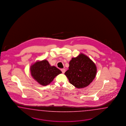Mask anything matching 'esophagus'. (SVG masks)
Segmentation results:
<instances>
[{
  "label": "esophagus",
  "instance_id": "obj_1",
  "mask_svg": "<svg viewBox=\"0 0 126 126\" xmlns=\"http://www.w3.org/2000/svg\"><path fill=\"white\" fill-rule=\"evenodd\" d=\"M61 71L62 73H65V69L64 68L61 69Z\"/></svg>",
  "mask_w": 126,
  "mask_h": 126
}]
</instances>
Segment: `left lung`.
<instances>
[{
    "label": "left lung",
    "instance_id": "8db88e82",
    "mask_svg": "<svg viewBox=\"0 0 126 126\" xmlns=\"http://www.w3.org/2000/svg\"><path fill=\"white\" fill-rule=\"evenodd\" d=\"M69 69L65 74L70 83L78 88L87 86L95 78L96 67L94 63L81 53L73 58L69 62Z\"/></svg>",
    "mask_w": 126,
    "mask_h": 126
}]
</instances>
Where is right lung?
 Listing matches in <instances>:
<instances>
[{
    "instance_id": "right-lung-1",
    "label": "right lung",
    "mask_w": 126,
    "mask_h": 126,
    "mask_svg": "<svg viewBox=\"0 0 126 126\" xmlns=\"http://www.w3.org/2000/svg\"><path fill=\"white\" fill-rule=\"evenodd\" d=\"M31 72L34 79L45 86L49 84L55 77L62 73L55 66H51L46 60L36 62L31 66Z\"/></svg>"
}]
</instances>
